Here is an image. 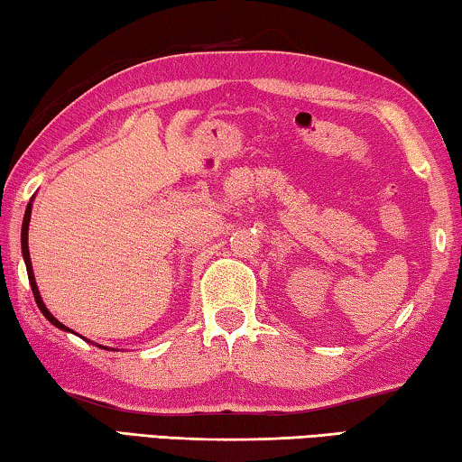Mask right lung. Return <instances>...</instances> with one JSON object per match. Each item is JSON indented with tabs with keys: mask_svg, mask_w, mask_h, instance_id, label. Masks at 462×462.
<instances>
[{
	"mask_svg": "<svg viewBox=\"0 0 462 462\" xmlns=\"http://www.w3.org/2000/svg\"><path fill=\"white\" fill-rule=\"evenodd\" d=\"M30 210H32V204H28L26 207V215H24V223H22V255H24V262H26V270H28V281H30V286H32V294H34V300L36 305H39V309L42 311V315L47 317V319L55 325V328L59 329H65V331H71L67 329L63 323L57 321L55 317L51 315V311L47 307H44V302L41 299V292L39 289H36V281H34V272H32V263H30V254H28V223H30Z\"/></svg>",
	"mask_w": 462,
	"mask_h": 462,
	"instance_id": "1",
	"label": "right lung"
}]
</instances>
